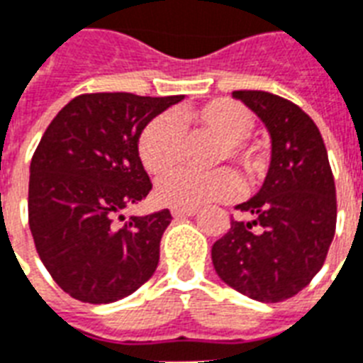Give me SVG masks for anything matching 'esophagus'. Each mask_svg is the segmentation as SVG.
Listing matches in <instances>:
<instances>
[{"label": "esophagus", "instance_id": "obj_1", "mask_svg": "<svg viewBox=\"0 0 363 363\" xmlns=\"http://www.w3.org/2000/svg\"><path fill=\"white\" fill-rule=\"evenodd\" d=\"M199 212L196 208H172L174 218H191Z\"/></svg>", "mask_w": 363, "mask_h": 363}]
</instances>
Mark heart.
Returning a JSON list of instances; mask_svg holds the SVG:
<instances>
[{"instance_id": "heart-1", "label": "heart", "mask_w": 363, "mask_h": 363, "mask_svg": "<svg viewBox=\"0 0 363 363\" xmlns=\"http://www.w3.org/2000/svg\"><path fill=\"white\" fill-rule=\"evenodd\" d=\"M184 119L193 126L218 136L212 162L231 161L248 184H255L267 172V155L261 145L248 136L254 128V115L246 106L229 98H213L210 102L184 111ZM182 128L172 115L162 113L143 126L138 140L142 164L151 174H164L178 162ZM240 185L229 168L210 172L174 170L159 179V201L174 208H199L208 202H225L238 195Z\"/></svg>"}]
</instances>
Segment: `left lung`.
<instances>
[{"mask_svg":"<svg viewBox=\"0 0 363 363\" xmlns=\"http://www.w3.org/2000/svg\"><path fill=\"white\" fill-rule=\"evenodd\" d=\"M233 96L265 123L272 159L259 193L237 206L254 221L233 220L213 242L212 263L233 289L278 303L299 294L324 265L335 235V182L318 126L299 106L263 91Z\"/></svg>","mask_w":363,"mask_h":363,"instance_id":"left-lung-1","label":"left lung"}]
</instances>
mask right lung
Listing matches in <instances>:
<instances>
[{
  "label": "right lung",
  "mask_w": 363,
  "mask_h": 363,
  "mask_svg": "<svg viewBox=\"0 0 363 363\" xmlns=\"http://www.w3.org/2000/svg\"><path fill=\"white\" fill-rule=\"evenodd\" d=\"M182 98L89 92L47 126L30 164L28 221L45 269L67 296L113 303L155 272L170 210L132 216L123 225L115 216L153 187L138 140L143 126Z\"/></svg>",
  "instance_id": "add662e5"
}]
</instances>
